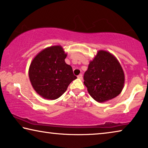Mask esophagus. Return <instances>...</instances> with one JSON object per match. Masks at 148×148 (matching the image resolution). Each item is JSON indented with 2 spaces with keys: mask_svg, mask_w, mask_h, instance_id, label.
Segmentation results:
<instances>
[{
  "mask_svg": "<svg viewBox=\"0 0 148 148\" xmlns=\"http://www.w3.org/2000/svg\"><path fill=\"white\" fill-rule=\"evenodd\" d=\"M78 78H79V79H82V74H80L78 76Z\"/></svg>",
  "mask_w": 148,
  "mask_h": 148,
  "instance_id": "obj_1",
  "label": "esophagus"
}]
</instances>
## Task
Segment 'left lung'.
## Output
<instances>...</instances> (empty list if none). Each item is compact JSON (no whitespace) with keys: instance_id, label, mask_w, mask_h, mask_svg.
Segmentation results:
<instances>
[{"instance_id":"1","label":"left lung","mask_w":148,"mask_h":148,"mask_svg":"<svg viewBox=\"0 0 148 148\" xmlns=\"http://www.w3.org/2000/svg\"><path fill=\"white\" fill-rule=\"evenodd\" d=\"M88 93L98 102H105L122 92L124 72L115 56L106 50H98L84 76Z\"/></svg>"}]
</instances>
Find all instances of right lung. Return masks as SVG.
Instances as JSON below:
<instances>
[{"label": "right lung", "mask_w": 148, "mask_h": 148, "mask_svg": "<svg viewBox=\"0 0 148 148\" xmlns=\"http://www.w3.org/2000/svg\"><path fill=\"white\" fill-rule=\"evenodd\" d=\"M67 54L60 45L47 47L30 63L28 76L33 88L47 100H56L75 79L72 68L65 62Z\"/></svg>", "instance_id": "1"}]
</instances>
